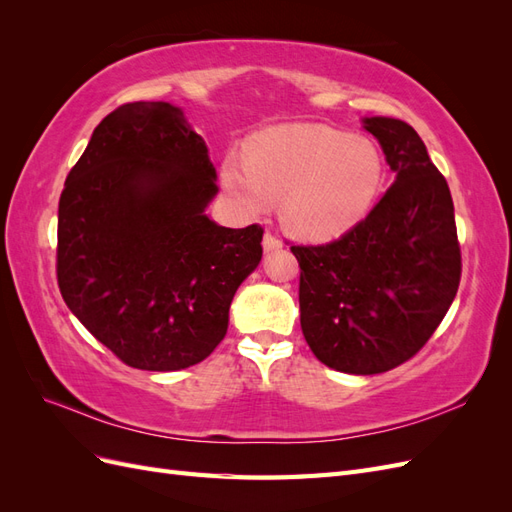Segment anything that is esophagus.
Instances as JSON below:
<instances>
[{
	"mask_svg": "<svg viewBox=\"0 0 512 512\" xmlns=\"http://www.w3.org/2000/svg\"><path fill=\"white\" fill-rule=\"evenodd\" d=\"M280 247H282L280 237L273 235V232H265V237H262V250L269 254V252H277Z\"/></svg>",
	"mask_w": 512,
	"mask_h": 512,
	"instance_id": "1",
	"label": "esophagus"
}]
</instances>
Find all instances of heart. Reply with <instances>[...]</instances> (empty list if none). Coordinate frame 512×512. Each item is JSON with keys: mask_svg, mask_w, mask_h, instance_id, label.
<instances>
[{"mask_svg": "<svg viewBox=\"0 0 512 512\" xmlns=\"http://www.w3.org/2000/svg\"><path fill=\"white\" fill-rule=\"evenodd\" d=\"M384 175V156L371 138L312 123L260 134L247 162L232 156L222 168L226 190L245 211H265L271 196H280L284 224L312 241L361 222L382 192Z\"/></svg>", "mask_w": 512, "mask_h": 512, "instance_id": "1", "label": "heart"}]
</instances>
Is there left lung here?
Masks as SVG:
<instances>
[{
  "instance_id": "8db88e82",
  "label": "left lung",
  "mask_w": 512,
  "mask_h": 512,
  "mask_svg": "<svg viewBox=\"0 0 512 512\" xmlns=\"http://www.w3.org/2000/svg\"><path fill=\"white\" fill-rule=\"evenodd\" d=\"M395 183L346 235L292 245L301 329L316 359L354 376L389 371L440 327L461 280V250L448 183L412 126L363 119Z\"/></svg>"
}]
</instances>
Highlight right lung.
<instances>
[{
  "label": "right lung",
  "mask_w": 512,
  "mask_h": 512,
  "mask_svg": "<svg viewBox=\"0 0 512 512\" xmlns=\"http://www.w3.org/2000/svg\"><path fill=\"white\" fill-rule=\"evenodd\" d=\"M209 151L181 108L130 102L106 115L59 196L57 284L119 361L177 371L205 361L262 258V228L218 226Z\"/></svg>",
  "instance_id": "add662e5"
}]
</instances>
